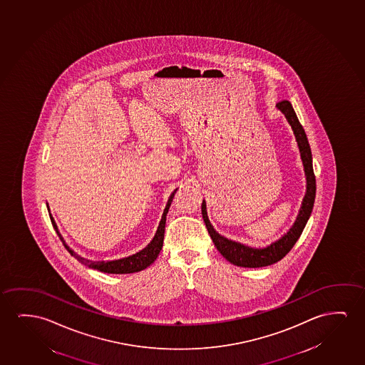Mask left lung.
<instances>
[{"label": "left lung", "instance_id": "left-lung-1", "mask_svg": "<svg viewBox=\"0 0 365 365\" xmlns=\"http://www.w3.org/2000/svg\"><path fill=\"white\" fill-rule=\"evenodd\" d=\"M277 108L285 115L288 123L293 128L295 139L298 141L300 156L303 160L304 171L307 176V194L304 196L303 204H302L298 217H297L293 227L280 240L272 242V245L264 247V249L245 247L240 242H231L226 237L219 235L207 219L205 202L202 201L201 212H202V217H204L211 239L214 242V245L227 262H230L231 264H234L237 267H267V265H272L274 262L282 260V257L293 249L295 242H298L304 227L308 222L309 216L313 210L315 192H317V181H315V175H314L313 158H312V150H310L308 138H307L302 123H299L298 116L294 111L292 103H289L288 100H282L280 103H277Z\"/></svg>", "mask_w": 365, "mask_h": 365}]
</instances>
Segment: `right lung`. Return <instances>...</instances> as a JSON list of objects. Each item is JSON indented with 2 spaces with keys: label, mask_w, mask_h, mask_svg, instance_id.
<instances>
[{
  "label": "right lung",
  "mask_w": 365,
  "mask_h": 365,
  "mask_svg": "<svg viewBox=\"0 0 365 365\" xmlns=\"http://www.w3.org/2000/svg\"><path fill=\"white\" fill-rule=\"evenodd\" d=\"M175 192H176V190L170 196L169 201H168L166 207H165L164 214H163V217H161V221H160L158 231H156L154 239L151 240L149 245L143 249L141 252L131 255V257H123V259H118V260H113V262H91V260L83 259L80 255H77L76 252H72L71 249L67 247L65 242H63L61 234L57 230L56 224H55V221L52 219L51 215H50V219H51L52 225H53L55 230H56L57 235L61 239V242H63V245L66 247L67 252H70L72 257L77 259L78 262L85 264L86 267L96 269V270H100V272H108V274H130V272H141V270H144V269L149 267L150 264H153L156 260V257H159L160 250H161L163 242H164L166 215H168L170 205L173 202Z\"/></svg>",
  "instance_id": "add662e5"
}]
</instances>
